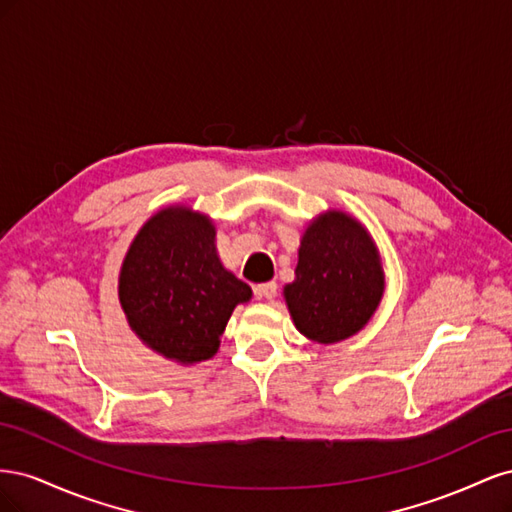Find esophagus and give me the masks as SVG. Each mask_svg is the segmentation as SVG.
I'll use <instances>...</instances> for the list:
<instances>
[{
    "instance_id": "34e87169",
    "label": "esophagus",
    "mask_w": 512,
    "mask_h": 512,
    "mask_svg": "<svg viewBox=\"0 0 512 512\" xmlns=\"http://www.w3.org/2000/svg\"><path fill=\"white\" fill-rule=\"evenodd\" d=\"M256 292H258V297H265V299H275V294H277V284L275 282H265V284H258L256 286Z\"/></svg>"
}]
</instances>
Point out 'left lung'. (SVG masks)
Returning a JSON list of instances; mask_svg holds the SVG:
<instances>
[{
	"mask_svg": "<svg viewBox=\"0 0 512 512\" xmlns=\"http://www.w3.org/2000/svg\"><path fill=\"white\" fill-rule=\"evenodd\" d=\"M297 280L284 288L297 329L318 344L359 333L382 297V271L365 228L342 211L320 215L305 230Z\"/></svg>",
	"mask_w": 512,
	"mask_h": 512,
	"instance_id": "1",
	"label": "left lung"
}]
</instances>
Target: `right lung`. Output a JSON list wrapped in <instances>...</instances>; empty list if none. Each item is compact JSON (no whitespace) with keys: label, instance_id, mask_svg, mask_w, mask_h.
Here are the masks:
<instances>
[{"label":"right lung","instance_id":"right-lung-1","mask_svg":"<svg viewBox=\"0 0 512 512\" xmlns=\"http://www.w3.org/2000/svg\"><path fill=\"white\" fill-rule=\"evenodd\" d=\"M209 218L170 207L141 228L119 275V301L136 335L166 359L207 361L252 288L222 267Z\"/></svg>","mask_w":512,"mask_h":512}]
</instances>
